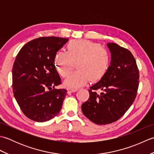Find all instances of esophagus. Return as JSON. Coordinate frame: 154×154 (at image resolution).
Returning a JSON list of instances; mask_svg holds the SVG:
<instances>
[{
    "mask_svg": "<svg viewBox=\"0 0 154 154\" xmlns=\"http://www.w3.org/2000/svg\"><path fill=\"white\" fill-rule=\"evenodd\" d=\"M77 91V89H72V88H68V89H67L68 93H73V92H75V91Z\"/></svg>",
    "mask_w": 154,
    "mask_h": 154,
    "instance_id": "esophagus-1",
    "label": "esophagus"
}]
</instances>
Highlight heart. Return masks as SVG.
Wrapping results in <instances>:
<instances>
[{
    "label": "heart",
    "instance_id": "obj_1",
    "mask_svg": "<svg viewBox=\"0 0 154 154\" xmlns=\"http://www.w3.org/2000/svg\"><path fill=\"white\" fill-rule=\"evenodd\" d=\"M59 73L65 77L73 70V62H77V72L69 75L64 84L68 87H79L89 80L97 82L102 78L109 67L110 55L104 48L89 40L71 41L67 51H59L55 57Z\"/></svg>",
    "mask_w": 154,
    "mask_h": 154
}]
</instances>
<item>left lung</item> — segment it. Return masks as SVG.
<instances>
[{
	"label": "left lung",
	"instance_id": "obj_1",
	"mask_svg": "<svg viewBox=\"0 0 154 154\" xmlns=\"http://www.w3.org/2000/svg\"><path fill=\"white\" fill-rule=\"evenodd\" d=\"M107 47L111 54L110 66L99 82L90 87L89 99L81 106L84 115L100 125L115 122L125 114L135 100L139 85V71L131 52L115 43H108Z\"/></svg>",
	"mask_w": 154,
	"mask_h": 154
}]
</instances>
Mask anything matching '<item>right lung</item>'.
I'll use <instances>...</instances> for the list:
<instances>
[{
  "label": "right lung",
  "mask_w": 154,
  "mask_h": 154,
  "mask_svg": "<svg viewBox=\"0 0 154 154\" xmlns=\"http://www.w3.org/2000/svg\"><path fill=\"white\" fill-rule=\"evenodd\" d=\"M67 42L63 38H38L25 44L16 55L13 93L24 115L35 122H46L61 110L67 90L55 89L61 84L55 57Z\"/></svg>",
  "instance_id": "obj_1"
}]
</instances>
